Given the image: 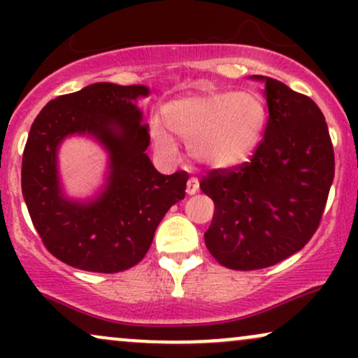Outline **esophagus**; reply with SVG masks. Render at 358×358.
Listing matches in <instances>:
<instances>
[{
  "label": "esophagus",
  "instance_id": "esophagus-1",
  "mask_svg": "<svg viewBox=\"0 0 358 358\" xmlns=\"http://www.w3.org/2000/svg\"><path fill=\"white\" fill-rule=\"evenodd\" d=\"M187 193H195V182H193V180H190V182L187 183Z\"/></svg>",
  "mask_w": 358,
  "mask_h": 358
}]
</instances>
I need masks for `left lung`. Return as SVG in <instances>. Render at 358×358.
<instances>
[{
  "label": "left lung",
  "instance_id": "8db88e82",
  "mask_svg": "<svg viewBox=\"0 0 358 358\" xmlns=\"http://www.w3.org/2000/svg\"><path fill=\"white\" fill-rule=\"evenodd\" d=\"M148 96L146 85L97 82L50 101L31 124L23 199L43 244L65 264L94 273L133 268L185 196V176L162 175L146 155L150 126L138 102ZM71 137L89 138L106 155L101 183L82 197L68 193L59 170V150Z\"/></svg>",
  "mask_w": 358,
  "mask_h": 358
}]
</instances>
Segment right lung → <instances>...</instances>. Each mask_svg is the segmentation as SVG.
Returning <instances> with one entry per match:
<instances>
[{
    "mask_svg": "<svg viewBox=\"0 0 358 358\" xmlns=\"http://www.w3.org/2000/svg\"><path fill=\"white\" fill-rule=\"evenodd\" d=\"M261 80L269 117L256 153L200 183L215 203L205 244L229 269L268 268L298 252L318 227L334 183L322 110L282 82Z\"/></svg>",
    "mask_w": 358,
    "mask_h": 358,
    "instance_id": "right-lung-1",
    "label": "right lung"
}]
</instances>
